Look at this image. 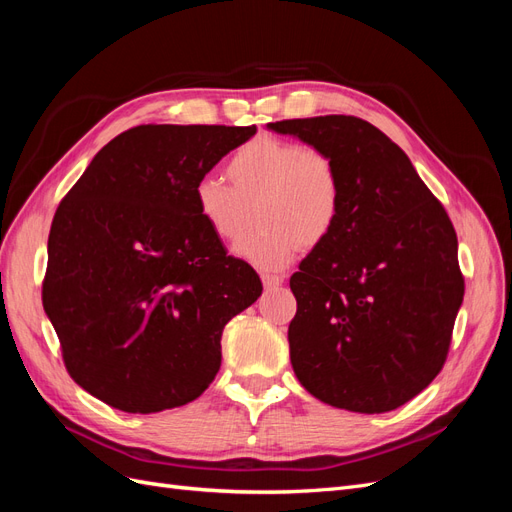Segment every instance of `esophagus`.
<instances>
[{
    "mask_svg": "<svg viewBox=\"0 0 512 512\" xmlns=\"http://www.w3.org/2000/svg\"><path fill=\"white\" fill-rule=\"evenodd\" d=\"M284 277L282 275H271V273H262V284H265V288H275V286H282Z\"/></svg>",
    "mask_w": 512,
    "mask_h": 512,
    "instance_id": "1",
    "label": "esophagus"
}]
</instances>
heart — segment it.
Returning <instances> with one entry per match:
<instances>
[{
	"instance_id": "1",
	"label": "heart",
	"mask_w": 512,
	"mask_h": 512,
	"mask_svg": "<svg viewBox=\"0 0 512 512\" xmlns=\"http://www.w3.org/2000/svg\"><path fill=\"white\" fill-rule=\"evenodd\" d=\"M226 181L203 175L194 183L196 211L215 239L239 241L237 254L254 267H288L301 245L329 241L344 213V177L331 153L271 134H260L232 151Z\"/></svg>"
}]
</instances>
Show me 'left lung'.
I'll list each match as a JSON object with an SVG mask.
<instances>
[{
    "mask_svg": "<svg viewBox=\"0 0 512 512\" xmlns=\"http://www.w3.org/2000/svg\"><path fill=\"white\" fill-rule=\"evenodd\" d=\"M280 134L331 153L344 213L290 277V363L305 391L350 412H389L440 374L463 301L457 235L389 136L352 115L284 119Z\"/></svg>",
    "mask_w": 512,
    "mask_h": 512,
    "instance_id": "1",
    "label": "left lung"
}]
</instances>
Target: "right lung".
<instances>
[{
    "label": "right lung",
    "instance_id": "add662e5",
    "mask_svg": "<svg viewBox=\"0 0 512 512\" xmlns=\"http://www.w3.org/2000/svg\"><path fill=\"white\" fill-rule=\"evenodd\" d=\"M256 126H136L91 160L49 232L42 305L70 378L132 414L185 406L262 292L200 218L194 183Z\"/></svg>",
    "mask_w": 512,
    "mask_h": 512
}]
</instances>
